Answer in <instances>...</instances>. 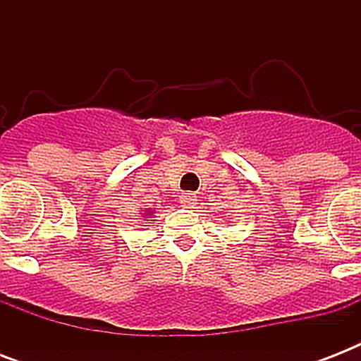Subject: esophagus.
I'll list each match as a JSON object with an SVG mask.
<instances>
[{"instance_id":"obj_1","label":"esophagus","mask_w":361,"mask_h":361,"mask_svg":"<svg viewBox=\"0 0 361 361\" xmlns=\"http://www.w3.org/2000/svg\"><path fill=\"white\" fill-rule=\"evenodd\" d=\"M180 204L183 208H192V206L197 204V197H195L192 192H181Z\"/></svg>"}]
</instances>
